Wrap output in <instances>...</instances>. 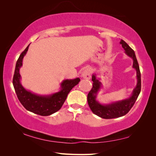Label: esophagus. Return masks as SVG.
<instances>
[{
    "label": "esophagus",
    "mask_w": 156,
    "mask_h": 156,
    "mask_svg": "<svg viewBox=\"0 0 156 156\" xmlns=\"http://www.w3.org/2000/svg\"><path fill=\"white\" fill-rule=\"evenodd\" d=\"M91 73H92V70L90 68H85L84 70L82 71V76L84 79H87V80H89V79H90L91 77Z\"/></svg>",
    "instance_id": "1"
}]
</instances>
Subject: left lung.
Masks as SVG:
<instances>
[{
	"label": "left lung",
	"mask_w": 156,
	"mask_h": 156,
	"mask_svg": "<svg viewBox=\"0 0 156 156\" xmlns=\"http://www.w3.org/2000/svg\"><path fill=\"white\" fill-rule=\"evenodd\" d=\"M120 44L125 49V54L133 59V68L136 69L137 83L132 95L129 98L108 105H101L97 101V95L101 87V82L97 78L96 74H92V80L93 81V83L92 88L87 97L88 103L92 112L102 119H114L125 115L133 107L141 92V73L135 52L122 39L121 40Z\"/></svg>",
	"instance_id": "1"
}]
</instances>
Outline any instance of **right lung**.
Returning <instances> with one entry per match:
<instances>
[{"label":"right lung","mask_w":156,"mask_h":156,"mask_svg":"<svg viewBox=\"0 0 156 156\" xmlns=\"http://www.w3.org/2000/svg\"><path fill=\"white\" fill-rule=\"evenodd\" d=\"M29 46V45L21 53L16 61L12 79L13 87L20 102L27 111L41 116L50 115L61 108L69 91L79 83L80 79L76 78L64 80L61 83V90L50 95H37L27 90L20 82L19 69L22 66L23 59L28 50Z\"/></svg>","instance_id":"1"}]
</instances>
